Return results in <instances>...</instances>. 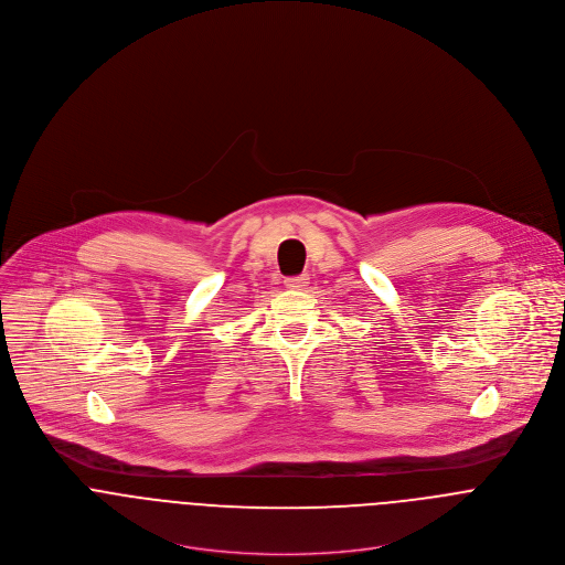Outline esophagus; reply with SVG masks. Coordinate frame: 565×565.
Returning a JSON list of instances; mask_svg holds the SVG:
<instances>
[{
	"mask_svg": "<svg viewBox=\"0 0 565 565\" xmlns=\"http://www.w3.org/2000/svg\"><path fill=\"white\" fill-rule=\"evenodd\" d=\"M307 285H309V276H307V274L285 278V287H289V289H305Z\"/></svg>",
	"mask_w": 565,
	"mask_h": 565,
	"instance_id": "esophagus-1",
	"label": "esophagus"
}]
</instances>
